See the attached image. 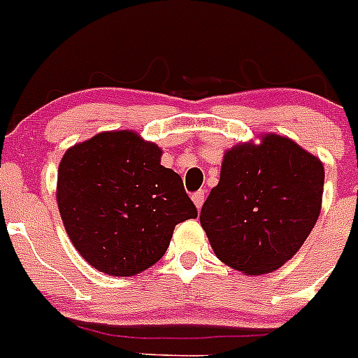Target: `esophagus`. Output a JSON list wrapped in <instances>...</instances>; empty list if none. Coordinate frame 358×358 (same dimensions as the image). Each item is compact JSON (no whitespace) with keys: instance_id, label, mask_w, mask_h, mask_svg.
<instances>
[{"instance_id":"esophagus-1","label":"esophagus","mask_w":358,"mask_h":358,"mask_svg":"<svg viewBox=\"0 0 358 358\" xmlns=\"http://www.w3.org/2000/svg\"><path fill=\"white\" fill-rule=\"evenodd\" d=\"M192 201H194L195 208H197V210H201L202 202H204V189H199V192L192 194Z\"/></svg>"}]
</instances>
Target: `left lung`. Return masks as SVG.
I'll return each instance as SVG.
<instances>
[{
  "label": "left lung",
  "instance_id": "left-lung-1",
  "mask_svg": "<svg viewBox=\"0 0 358 358\" xmlns=\"http://www.w3.org/2000/svg\"><path fill=\"white\" fill-rule=\"evenodd\" d=\"M324 166L296 141L264 134L226 150L220 181L201 210V226L220 262L249 276L289 262L321 213Z\"/></svg>",
  "mask_w": 358,
  "mask_h": 358
}]
</instances>
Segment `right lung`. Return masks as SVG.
Wrapping results in <instances>:
<instances>
[{
  "label": "right lung",
  "instance_id": "add662e5",
  "mask_svg": "<svg viewBox=\"0 0 358 358\" xmlns=\"http://www.w3.org/2000/svg\"><path fill=\"white\" fill-rule=\"evenodd\" d=\"M134 131H107L66 150L57 204L66 233L91 267L134 276L166 252L179 222L197 217L182 179Z\"/></svg>",
  "mask_w": 358,
  "mask_h": 358
}]
</instances>
